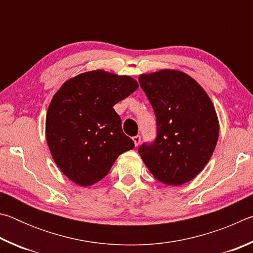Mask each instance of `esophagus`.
<instances>
[{
    "mask_svg": "<svg viewBox=\"0 0 253 253\" xmlns=\"http://www.w3.org/2000/svg\"><path fill=\"white\" fill-rule=\"evenodd\" d=\"M132 140H134L135 146H138L139 143H140V136H139V135L134 136V137H132Z\"/></svg>",
    "mask_w": 253,
    "mask_h": 253,
    "instance_id": "34e87169",
    "label": "esophagus"
}]
</instances>
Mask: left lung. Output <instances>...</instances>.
<instances>
[{"label":"left lung","mask_w":253,"mask_h":253,"mask_svg":"<svg viewBox=\"0 0 253 253\" xmlns=\"http://www.w3.org/2000/svg\"><path fill=\"white\" fill-rule=\"evenodd\" d=\"M155 111L157 137L138 152L157 181L185 184L207 166L219 138V119L212 100L185 72L163 69L139 76Z\"/></svg>","instance_id":"left-lung-1"}]
</instances>
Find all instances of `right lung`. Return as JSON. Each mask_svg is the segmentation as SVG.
I'll return each instance as SVG.
<instances>
[{"label": "right lung", "instance_id": "obj_1", "mask_svg": "<svg viewBox=\"0 0 253 253\" xmlns=\"http://www.w3.org/2000/svg\"><path fill=\"white\" fill-rule=\"evenodd\" d=\"M138 89L129 76L101 69L68 79L54 93L45 117V137L60 170L77 185L101 181L134 142L123 132L114 106Z\"/></svg>", "mask_w": 253, "mask_h": 253}]
</instances>
